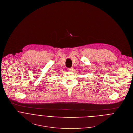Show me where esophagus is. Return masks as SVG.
Returning a JSON list of instances; mask_svg holds the SVG:
<instances>
[{
	"label": "esophagus",
	"instance_id": "esophagus-1",
	"mask_svg": "<svg viewBox=\"0 0 133 133\" xmlns=\"http://www.w3.org/2000/svg\"><path fill=\"white\" fill-rule=\"evenodd\" d=\"M68 71H72L73 70V68H68Z\"/></svg>",
	"mask_w": 133,
	"mask_h": 133
}]
</instances>
